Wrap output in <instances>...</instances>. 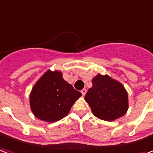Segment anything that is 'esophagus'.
I'll use <instances>...</instances> for the list:
<instances>
[{"mask_svg": "<svg viewBox=\"0 0 153 153\" xmlns=\"http://www.w3.org/2000/svg\"><path fill=\"white\" fill-rule=\"evenodd\" d=\"M81 93L82 94V95H85V94H86V90H85V89H83V90H81Z\"/></svg>", "mask_w": 153, "mask_h": 153, "instance_id": "34e87169", "label": "esophagus"}]
</instances>
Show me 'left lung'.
Here are the masks:
<instances>
[{"label": "left lung", "mask_w": 153, "mask_h": 153, "mask_svg": "<svg viewBox=\"0 0 153 153\" xmlns=\"http://www.w3.org/2000/svg\"><path fill=\"white\" fill-rule=\"evenodd\" d=\"M85 100L96 117L112 121L126 114L128 95L123 85L108 76L99 74L92 80Z\"/></svg>", "instance_id": "left-lung-1"}]
</instances>
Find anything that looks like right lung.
<instances>
[{
	"label": "right lung",
	"mask_w": 153,
	"mask_h": 153,
	"mask_svg": "<svg viewBox=\"0 0 153 153\" xmlns=\"http://www.w3.org/2000/svg\"><path fill=\"white\" fill-rule=\"evenodd\" d=\"M81 95V92L63 80L61 72L48 71L32 88L30 105L38 119L54 122L68 115Z\"/></svg>",
	"instance_id": "obj_1"
}]
</instances>
